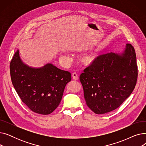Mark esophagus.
Wrapping results in <instances>:
<instances>
[{"label": "esophagus", "mask_w": 146, "mask_h": 146, "mask_svg": "<svg viewBox=\"0 0 146 146\" xmlns=\"http://www.w3.org/2000/svg\"><path fill=\"white\" fill-rule=\"evenodd\" d=\"M72 78H73V79L74 80H78L79 79V77H78V74L75 73V72L72 74Z\"/></svg>", "instance_id": "34e87169"}]
</instances>
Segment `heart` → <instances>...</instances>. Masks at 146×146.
Instances as JSON below:
<instances>
[{"mask_svg":"<svg viewBox=\"0 0 146 146\" xmlns=\"http://www.w3.org/2000/svg\"><path fill=\"white\" fill-rule=\"evenodd\" d=\"M95 60V56L92 54H86L83 55L81 58L80 61L85 66H89Z\"/></svg>","mask_w":146,"mask_h":146,"instance_id":"b5f03b06","label":"heart"}]
</instances>
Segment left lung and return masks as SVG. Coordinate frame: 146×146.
Returning <instances> with one entry per match:
<instances>
[{"label": "left lung", "instance_id": "1", "mask_svg": "<svg viewBox=\"0 0 146 146\" xmlns=\"http://www.w3.org/2000/svg\"><path fill=\"white\" fill-rule=\"evenodd\" d=\"M80 76L87 106L96 114L115 110L133 92L138 70L134 47L127 44L121 54L98 57Z\"/></svg>", "mask_w": 146, "mask_h": 146}]
</instances>
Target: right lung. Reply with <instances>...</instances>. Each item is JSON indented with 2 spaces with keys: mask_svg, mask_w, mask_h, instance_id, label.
Wrapping results in <instances>:
<instances>
[{
  "mask_svg": "<svg viewBox=\"0 0 146 146\" xmlns=\"http://www.w3.org/2000/svg\"><path fill=\"white\" fill-rule=\"evenodd\" d=\"M10 73L14 88L23 103L42 115L52 112L59 105L71 73L51 63L33 68L22 62L18 50L11 60Z\"/></svg>",
  "mask_w": 146,
  "mask_h": 146,
  "instance_id": "right-lung-1",
  "label": "right lung"
}]
</instances>
